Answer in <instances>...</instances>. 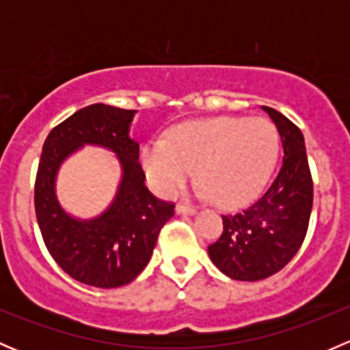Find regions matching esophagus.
<instances>
[{
	"instance_id": "obj_1",
	"label": "esophagus",
	"mask_w": 350,
	"mask_h": 350,
	"mask_svg": "<svg viewBox=\"0 0 350 350\" xmlns=\"http://www.w3.org/2000/svg\"><path fill=\"white\" fill-rule=\"evenodd\" d=\"M176 213H179V215H193V213H196V208L195 206H189V204H185V203H178V204H176Z\"/></svg>"
}]
</instances>
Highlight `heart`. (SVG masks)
<instances>
[{"label":"heart","mask_w":350,"mask_h":350,"mask_svg":"<svg viewBox=\"0 0 350 350\" xmlns=\"http://www.w3.org/2000/svg\"><path fill=\"white\" fill-rule=\"evenodd\" d=\"M278 149L280 139L269 120L215 116L176 125L165 140L146 144L140 165L157 195H174L196 169L200 195L237 206L266 185Z\"/></svg>","instance_id":"b5f03b06"}]
</instances>
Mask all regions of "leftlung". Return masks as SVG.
Returning a JSON list of instances; mask_svg holds the SVG:
<instances>
[{"instance_id":"1","label":"left lung","mask_w":350,"mask_h":350,"mask_svg":"<svg viewBox=\"0 0 350 350\" xmlns=\"http://www.w3.org/2000/svg\"><path fill=\"white\" fill-rule=\"evenodd\" d=\"M280 132L283 165L250 206L221 215L224 232L208 245L211 262L237 281H260L281 271L305 241L313 206V181L303 133L274 108L262 107Z\"/></svg>"}]
</instances>
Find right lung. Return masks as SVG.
<instances>
[{
	"label": "right lung",
	"instance_id": "right-lung-1",
	"mask_svg": "<svg viewBox=\"0 0 350 350\" xmlns=\"http://www.w3.org/2000/svg\"><path fill=\"white\" fill-rule=\"evenodd\" d=\"M135 113L90 105L54 126L42 147L35 179V215L42 239L64 273L94 288L132 283L149 264L159 232L174 215V203L159 200L144 185L139 144L130 137ZM86 143L109 148L122 165L116 200L93 221L70 217L55 196L58 167Z\"/></svg>",
	"mask_w": 350,
	"mask_h": 350
}]
</instances>
